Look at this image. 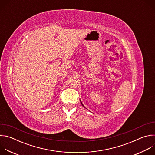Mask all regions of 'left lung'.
<instances>
[{
  "mask_svg": "<svg viewBox=\"0 0 155 155\" xmlns=\"http://www.w3.org/2000/svg\"><path fill=\"white\" fill-rule=\"evenodd\" d=\"M80 102H81V105H83V107H84V105H83V104H82V102H81V101H80Z\"/></svg>",
  "mask_w": 155,
  "mask_h": 155,
  "instance_id": "left-lung-1",
  "label": "left lung"
}]
</instances>
